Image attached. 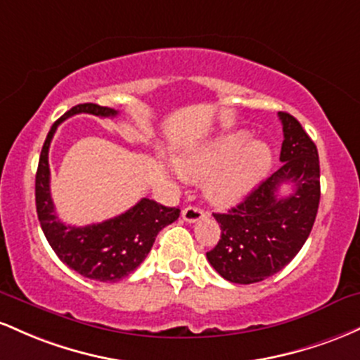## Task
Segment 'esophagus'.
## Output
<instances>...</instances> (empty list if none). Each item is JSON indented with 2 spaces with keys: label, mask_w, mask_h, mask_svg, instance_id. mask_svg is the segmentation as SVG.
<instances>
[{
  "label": "esophagus",
  "mask_w": 360,
  "mask_h": 360,
  "mask_svg": "<svg viewBox=\"0 0 360 360\" xmlns=\"http://www.w3.org/2000/svg\"><path fill=\"white\" fill-rule=\"evenodd\" d=\"M204 216L205 212L202 211L200 207H195V205H188V207H185L184 211H181V217H184V221H187V223H197V221H200Z\"/></svg>",
  "instance_id": "esophagus-1"
}]
</instances>
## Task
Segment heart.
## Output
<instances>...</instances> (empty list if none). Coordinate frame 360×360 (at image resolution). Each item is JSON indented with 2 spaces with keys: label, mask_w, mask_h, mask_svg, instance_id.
<instances>
[{
  "label": "heart",
  "mask_w": 360,
  "mask_h": 360,
  "mask_svg": "<svg viewBox=\"0 0 360 360\" xmlns=\"http://www.w3.org/2000/svg\"><path fill=\"white\" fill-rule=\"evenodd\" d=\"M175 165L184 179H207L205 193L212 202L231 204L267 172L270 149L262 141H250L246 131H233L181 153Z\"/></svg>",
  "instance_id": "heart-1"
}]
</instances>
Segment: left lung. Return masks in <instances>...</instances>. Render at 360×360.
Masks as SVG:
<instances>
[{
    "instance_id": "1",
    "label": "left lung",
    "mask_w": 360,
    "mask_h": 360,
    "mask_svg": "<svg viewBox=\"0 0 360 360\" xmlns=\"http://www.w3.org/2000/svg\"><path fill=\"white\" fill-rule=\"evenodd\" d=\"M282 122V167L224 214H214L221 238L207 260L234 284H253L277 274L297 255L320 205V158L300 120L278 112ZM282 183L293 192L281 196Z\"/></svg>"
}]
</instances>
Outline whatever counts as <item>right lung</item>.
Wrapping results in <instances>:
<instances>
[{
	"mask_svg": "<svg viewBox=\"0 0 360 360\" xmlns=\"http://www.w3.org/2000/svg\"><path fill=\"white\" fill-rule=\"evenodd\" d=\"M76 114L115 117L119 112L96 103H79L51 127L40 151L35 175V205L40 228L51 248L68 267L93 281L117 282L143 264L151 252L156 234L179 219L180 209L141 199L129 211L98 224L76 228L59 221L51 197L49 148L59 124Z\"/></svg>",
	"mask_w": 360,
	"mask_h": 360,
	"instance_id": "1",
	"label": "right lung"
}]
</instances>
